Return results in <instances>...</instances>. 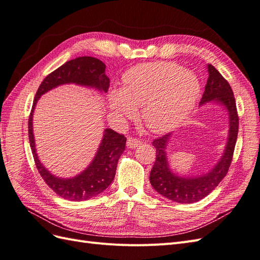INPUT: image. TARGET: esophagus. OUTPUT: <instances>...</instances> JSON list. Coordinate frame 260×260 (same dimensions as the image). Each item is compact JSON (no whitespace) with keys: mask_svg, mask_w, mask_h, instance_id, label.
Wrapping results in <instances>:
<instances>
[{"mask_svg":"<svg viewBox=\"0 0 260 260\" xmlns=\"http://www.w3.org/2000/svg\"><path fill=\"white\" fill-rule=\"evenodd\" d=\"M140 144H141V141H140L139 139H136V138H128V141H127L128 147H130V148H136V147H138Z\"/></svg>","mask_w":260,"mask_h":260,"instance_id":"obj_1","label":"esophagus"}]
</instances>
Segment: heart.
<instances>
[{
	"label": "heart",
	"instance_id": "1",
	"mask_svg": "<svg viewBox=\"0 0 260 260\" xmlns=\"http://www.w3.org/2000/svg\"><path fill=\"white\" fill-rule=\"evenodd\" d=\"M196 75L172 61H154L130 68L121 90L109 94V105L118 117H132L142 107L147 127L156 132L174 128L191 113L200 96Z\"/></svg>",
	"mask_w": 260,
	"mask_h": 260
}]
</instances>
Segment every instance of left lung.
Returning <instances> with one entry per match:
<instances>
[{
    "mask_svg": "<svg viewBox=\"0 0 260 260\" xmlns=\"http://www.w3.org/2000/svg\"><path fill=\"white\" fill-rule=\"evenodd\" d=\"M207 69L209 76L200 105L202 106L206 103L221 104L229 116V136L223 154L215 167L211 168L207 174L199 177L179 176L170 169L166 153L171 133L153 141V145L156 148V160L149 174V182L155 191L164 198L177 203L192 204L199 202L214 191L228 174L237 143L239 116L233 91L229 82L214 66L208 64Z\"/></svg>",
    "mask_w": 260,
    "mask_h": 260,
    "instance_id": "8db88e82",
    "label": "left lung"
}]
</instances>
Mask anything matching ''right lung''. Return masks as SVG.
Segmentation results:
<instances>
[{"instance_id": "obj_1", "label": "right lung", "mask_w": 260, "mask_h": 260, "mask_svg": "<svg viewBox=\"0 0 260 260\" xmlns=\"http://www.w3.org/2000/svg\"><path fill=\"white\" fill-rule=\"evenodd\" d=\"M105 68L106 66L103 61L91 56H82L68 60L48 77H45L39 86L34 100L28 121V133L36 166L45 183L65 200L80 202L92 199L104 192L115 178L118 159L124 151L127 139L123 135L117 133L112 129H105L98 152L88 168L73 178L64 179L55 177L39 160L36 151L32 129L35 108L41 95L61 84L75 83L106 93L109 88V78L105 75Z\"/></svg>"}]
</instances>
